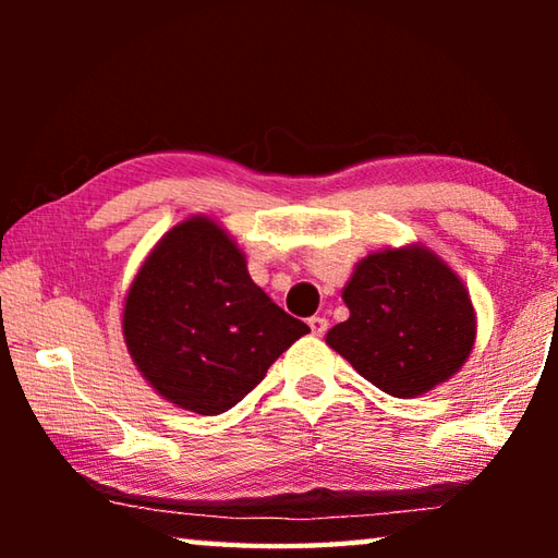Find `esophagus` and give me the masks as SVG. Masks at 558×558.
<instances>
[{"label": "esophagus", "instance_id": "1", "mask_svg": "<svg viewBox=\"0 0 558 558\" xmlns=\"http://www.w3.org/2000/svg\"><path fill=\"white\" fill-rule=\"evenodd\" d=\"M310 329H313V335L315 337H323L325 332H327V327H329V323H327V317H310Z\"/></svg>", "mask_w": 558, "mask_h": 558}]
</instances>
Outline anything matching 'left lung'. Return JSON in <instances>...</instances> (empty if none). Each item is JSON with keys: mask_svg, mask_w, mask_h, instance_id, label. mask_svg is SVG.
<instances>
[{"mask_svg": "<svg viewBox=\"0 0 558 558\" xmlns=\"http://www.w3.org/2000/svg\"><path fill=\"white\" fill-rule=\"evenodd\" d=\"M342 298L349 319L329 329L327 344L384 393H426L470 356L475 310L465 286L436 253H372L356 266Z\"/></svg>", "mask_w": 558, "mask_h": 558, "instance_id": "left-lung-1", "label": "left lung"}]
</instances>
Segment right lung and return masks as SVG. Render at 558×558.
I'll use <instances>...</instances> for the list:
<instances>
[{"label":"right lung","mask_w":558,"mask_h":558,"mask_svg":"<svg viewBox=\"0 0 558 558\" xmlns=\"http://www.w3.org/2000/svg\"><path fill=\"white\" fill-rule=\"evenodd\" d=\"M310 327L278 307L211 219L174 226L128 292L122 335L145 379L179 409L219 415Z\"/></svg>","instance_id":"1"}]
</instances>
